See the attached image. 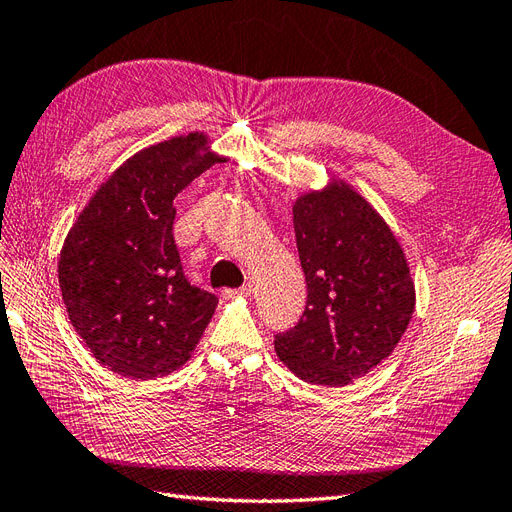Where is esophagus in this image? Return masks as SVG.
Segmentation results:
<instances>
[{"mask_svg": "<svg viewBox=\"0 0 512 512\" xmlns=\"http://www.w3.org/2000/svg\"><path fill=\"white\" fill-rule=\"evenodd\" d=\"M251 292H253L251 283H244L242 287H238V290H222L225 296H251Z\"/></svg>", "mask_w": 512, "mask_h": 512, "instance_id": "1", "label": "esophagus"}]
</instances>
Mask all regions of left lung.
<instances>
[{
    "instance_id": "left-lung-1",
    "label": "left lung",
    "mask_w": 512,
    "mask_h": 512,
    "mask_svg": "<svg viewBox=\"0 0 512 512\" xmlns=\"http://www.w3.org/2000/svg\"><path fill=\"white\" fill-rule=\"evenodd\" d=\"M294 233L307 305L274 348L303 381L342 387L389 357L409 326V266L383 218L346 183L300 196Z\"/></svg>"
}]
</instances>
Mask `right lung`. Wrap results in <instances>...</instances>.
<instances>
[{
    "instance_id": "right-lung-1",
    "label": "right lung",
    "mask_w": 512,
    "mask_h": 512,
    "mask_svg": "<svg viewBox=\"0 0 512 512\" xmlns=\"http://www.w3.org/2000/svg\"><path fill=\"white\" fill-rule=\"evenodd\" d=\"M205 136L170 138L116 170L64 240L58 279L75 331L99 363L147 381L181 368L218 298L188 281L173 238L175 196L222 157Z\"/></svg>"
}]
</instances>
